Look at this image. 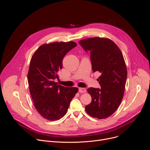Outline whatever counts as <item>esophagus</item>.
<instances>
[{"instance_id":"obj_1","label":"esophagus","mask_w":150,"mask_h":150,"mask_svg":"<svg viewBox=\"0 0 150 150\" xmlns=\"http://www.w3.org/2000/svg\"><path fill=\"white\" fill-rule=\"evenodd\" d=\"M79 91L80 93H86L87 91V90L85 88H79Z\"/></svg>"}]
</instances>
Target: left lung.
<instances>
[{
  "instance_id": "obj_1",
  "label": "left lung",
  "mask_w": 150,
  "mask_h": 150,
  "mask_svg": "<svg viewBox=\"0 0 150 150\" xmlns=\"http://www.w3.org/2000/svg\"><path fill=\"white\" fill-rule=\"evenodd\" d=\"M79 43L90 52L93 71L101 74L98 79L101 88L87 89L91 102L86 106V111L92 117L106 118L115 112L124 96L127 72L123 56L108 38H88Z\"/></svg>"
}]
</instances>
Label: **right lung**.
Wrapping results in <instances>:
<instances>
[{
    "label": "right lung",
    "instance_id": "right-lung-1",
    "mask_svg": "<svg viewBox=\"0 0 150 150\" xmlns=\"http://www.w3.org/2000/svg\"><path fill=\"white\" fill-rule=\"evenodd\" d=\"M76 45L73 41L44 44L31 58L28 75L30 93L38 113L49 121L64 117L78 91L77 87H66L54 81L59 78L63 57Z\"/></svg>",
    "mask_w": 150,
    "mask_h": 150
}]
</instances>
